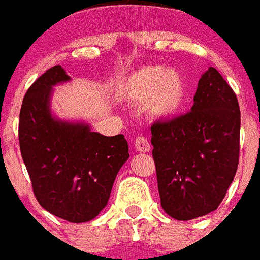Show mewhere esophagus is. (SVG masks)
I'll use <instances>...</instances> for the list:
<instances>
[{
	"instance_id": "34e87169",
	"label": "esophagus",
	"mask_w": 260,
	"mask_h": 260,
	"mask_svg": "<svg viewBox=\"0 0 260 260\" xmlns=\"http://www.w3.org/2000/svg\"><path fill=\"white\" fill-rule=\"evenodd\" d=\"M135 149L139 153H147V151H150L149 139L145 138V136H138L135 140Z\"/></svg>"
}]
</instances>
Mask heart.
<instances>
[{
	"instance_id": "1",
	"label": "heart",
	"mask_w": 260,
	"mask_h": 260,
	"mask_svg": "<svg viewBox=\"0 0 260 260\" xmlns=\"http://www.w3.org/2000/svg\"><path fill=\"white\" fill-rule=\"evenodd\" d=\"M122 95L135 105L147 103V111L155 118H172L183 110L187 84L179 71L146 66L126 78Z\"/></svg>"
}]
</instances>
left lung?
Segmentation results:
<instances>
[{"instance_id":"left-lung-1","label":"left lung","mask_w":260,"mask_h":260,"mask_svg":"<svg viewBox=\"0 0 260 260\" xmlns=\"http://www.w3.org/2000/svg\"><path fill=\"white\" fill-rule=\"evenodd\" d=\"M241 114L236 93L216 69L199 81L189 113L151 126L161 205L191 220L222 203L237 172Z\"/></svg>"}]
</instances>
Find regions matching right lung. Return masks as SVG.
I'll list each match as a JSON object with an SVG mask.
<instances>
[{"label": "right lung", "mask_w": 260, "mask_h": 260, "mask_svg": "<svg viewBox=\"0 0 260 260\" xmlns=\"http://www.w3.org/2000/svg\"><path fill=\"white\" fill-rule=\"evenodd\" d=\"M66 81L70 77L57 64L28 88L19 117V143L40 205L67 222L84 223L107 205L129 153L124 135L103 136L85 122L52 115V86Z\"/></svg>", "instance_id": "obj_1"}]
</instances>
